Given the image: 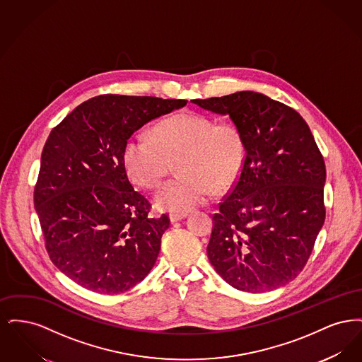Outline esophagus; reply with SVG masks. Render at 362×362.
I'll return each mask as SVG.
<instances>
[{"label":"esophagus","instance_id":"1","mask_svg":"<svg viewBox=\"0 0 362 362\" xmlns=\"http://www.w3.org/2000/svg\"><path fill=\"white\" fill-rule=\"evenodd\" d=\"M187 214L186 213H171L170 214V220L171 223H177V221H182L183 218H186Z\"/></svg>","mask_w":362,"mask_h":362}]
</instances>
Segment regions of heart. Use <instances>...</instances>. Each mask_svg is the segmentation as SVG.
I'll list each match as a JSON object with an SVG mask.
<instances>
[{
    "mask_svg": "<svg viewBox=\"0 0 362 362\" xmlns=\"http://www.w3.org/2000/svg\"><path fill=\"white\" fill-rule=\"evenodd\" d=\"M177 177L163 185L155 195L156 207L186 213L201 206L214 191H224L239 177L244 139L232 122H213L197 112H179L158 122L153 134L138 132L127 139L123 165L141 187L155 189L176 158Z\"/></svg>",
    "mask_w": 362,
    "mask_h": 362,
    "instance_id": "1",
    "label": "heart"
}]
</instances>
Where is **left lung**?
Instances as JSON below:
<instances>
[{"label":"left lung","mask_w":362,"mask_h":362,"mask_svg":"<svg viewBox=\"0 0 362 362\" xmlns=\"http://www.w3.org/2000/svg\"><path fill=\"white\" fill-rule=\"evenodd\" d=\"M191 102L228 115L245 149L240 175L213 216L207 258L235 289L284 286L303 272L326 218V165L307 122L252 90Z\"/></svg>","instance_id":"left-lung-1"}]
</instances>
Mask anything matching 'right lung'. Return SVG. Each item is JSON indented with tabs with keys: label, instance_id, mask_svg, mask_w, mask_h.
Here are the masks:
<instances>
[{
	"label": "right lung",
	"instance_id": "right-lung-1",
	"mask_svg": "<svg viewBox=\"0 0 362 362\" xmlns=\"http://www.w3.org/2000/svg\"><path fill=\"white\" fill-rule=\"evenodd\" d=\"M187 100L100 95L77 105L47 138L34 204L52 263L80 286L123 293L149 274L170 218L149 217V201L123 165L127 139Z\"/></svg>",
	"mask_w": 362,
	"mask_h": 362
}]
</instances>
